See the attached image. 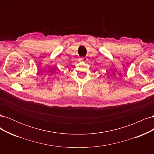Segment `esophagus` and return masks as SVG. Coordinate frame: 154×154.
<instances>
[{"instance_id":"34e87169","label":"esophagus","mask_w":154,"mask_h":154,"mask_svg":"<svg viewBox=\"0 0 154 154\" xmlns=\"http://www.w3.org/2000/svg\"><path fill=\"white\" fill-rule=\"evenodd\" d=\"M80 60H81V61H82V62H86L87 60V58H86V57H81L80 58Z\"/></svg>"}]
</instances>
